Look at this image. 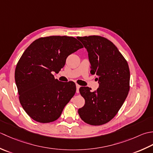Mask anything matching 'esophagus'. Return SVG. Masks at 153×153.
<instances>
[{"label": "esophagus", "instance_id": "1", "mask_svg": "<svg viewBox=\"0 0 153 153\" xmlns=\"http://www.w3.org/2000/svg\"><path fill=\"white\" fill-rule=\"evenodd\" d=\"M76 93H79V88H80V86L78 85V84H76Z\"/></svg>", "mask_w": 153, "mask_h": 153}]
</instances>
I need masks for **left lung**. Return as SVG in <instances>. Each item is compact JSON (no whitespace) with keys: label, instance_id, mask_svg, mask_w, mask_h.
Masks as SVG:
<instances>
[{"label":"left lung","instance_id":"left-lung-1","mask_svg":"<svg viewBox=\"0 0 153 153\" xmlns=\"http://www.w3.org/2000/svg\"><path fill=\"white\" fill-rule=\"evenodd\" d=\"M88 53L90 73L96 74L100 86L94 92L89 87L79 91L85 104L78 112L82 121L101 126L116 116L129 91L130 71L126 59L110 40L100 36L77 37Z\"/></svg>","mask_w":153,"mask_h":153}]
</instances>
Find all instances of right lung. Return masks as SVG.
Segmentation results:
<instances>
[{
	"mask_svg": "<svg viewBox=\"0 0 153 153\" xmlns=\"http://www.w3.org/2000/svg\"><path fill=\"white\" fill-rule=\"evenodd\" d=\"M73 37L51 36L33 42L21 56L15 69L19 100L24 111L37 122L57 120L76 92L73 81L63 82L53 73L63 68L69 55L82 48Z\"/></svg>",
	"mask_w": 153,
	"mask_h": 153,
	"instance_id": "1",
	"label": "right lung"
}]
</instances>
